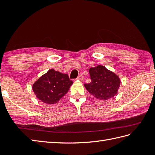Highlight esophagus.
Wrapping results in <instances>:
<instances>
[{
    "label": "esophagus",
    "instance_id": "34e87169",
    "mask_svg": "<svg viewBox=\"0 0 155 155\" xmlns=\"http://www.w3.org/2000/svg\"><path fill=\"white\" fill-rule=\"evenodd\" d=\"M77 80H79V81H84V77L83 76L82 74H80L78 77H77Z\"/></svg>",
    "mask_w": 155,
    "mask_h": 155
}]
</instances>
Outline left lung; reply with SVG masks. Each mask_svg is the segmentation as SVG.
Here are the masks:
<instances>
[{"instance_id": "left-lung-1", "label": "left lung", "mask_w": 155, "mask_h": 155, "mask_svg": "<svg viewBox=\"0 0 155 155\" xmlns=\"http://www.w3.org/2000/svg\"><path fill=\"white\" fill-rule=\"evenodd\" d=\"M91 82L84 84V87L91 94L97 99L107 101L118 93L120 80L114 72L104 67L98 65L91 67L89 71Z\"/></svg>"}]
</instances>
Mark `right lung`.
<instances>
[{
	"instance_id": "add662e5",
	"label": "right lung",
	"mask_w": 155,
	"mask_h": 155,
	"mask_svg": "<svg viewBox=\"0 0 155 155\" xmlns=\"http://www.w3.org/2000/svg\"><path fill=\"white\" fill-rule=\"evenodd\" d=\"M73 82L70 81L67 74H63L50 69L42 75L32 84L35 96L42 103L54 104L68 93Z\"/></svg>"
}]
</instances>
